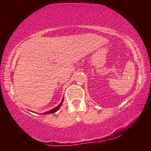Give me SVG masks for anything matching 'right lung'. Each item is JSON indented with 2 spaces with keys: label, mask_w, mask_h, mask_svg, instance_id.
Returning <instances> with one entry per match:
<instances>
[{
  "label": "right lung",
  "mask_w": 151,
  "mask_h": 151,
  "mask_svg": "<svg viewBox=\"0 0 151 151\" xmlns=\"http://www.w3.org/2000/svg\"><path fill=\"white\" fill-rule=\"evenodd\" d=\"M63 101H64V99H63L62 100V101H61V103L58 104V105L57 106V107H55V109H52V110H50V111H47V112H45V113H43V114H51V113H55V112H57L58 109H60V107L61 106V105H62V104H63Z\"/></svg>",
  "instance_id": "right-lung-1"
}]
</instances>
